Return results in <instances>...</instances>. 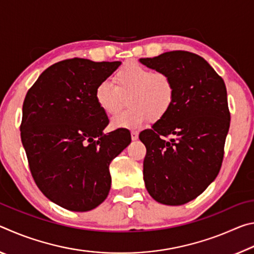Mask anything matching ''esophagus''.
Instances as JSON below:
<instances>
[{
  "label": "esophagus",
  "instance_id": "esophagus-1",
  "mask_svg": "<svg viewBox=\"0 0 254 254\" xmlns=\"http://www.w3.org/2000/svg\"><path fill=\"white\" fill-rule=\"evenodd\" d=\"M137 137H139V132L137 131H131V139L132 140H137Z\"/></svg>",
  "mask_w": 254,
  "mask_h": 254
}]
</instances>
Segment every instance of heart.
Instances as JSON below:
<instances>
[{"mask_svg": "<svg viewBox=\"0 0 254 254\" xmlns=\"http://www.w3.org/2000/svg\"><path fill=\"white\" fill-rule=\"evenodd\" d=\"M112 82L98 83L94 97L107 117L117 114L127 98L130 106L112 120L115 127H140L153 117L162 118L175 100V85L170 76L136 62L120 67L112 77Z\"/></svg>", "mask_w": 254, "mask_h": 254, "instance_id": "heart-1", "label": "heart"}]
</instances>
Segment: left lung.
I'll list each match as a JSON object with an SVG mask.
<instances>
[{
  "instance_id": "left-lung-1",
  "label": "left lung",
  "mask_w": 254,
  "mask_h": 254,
  "mask_svg": "<svg viewBox=\"0 0 254 254\" xmlns=\"http://www.w3.org/2000/svg\"><path fill=\"white\" fill-rule=\"evenodd\" d=\"M140 62L168 74L175 85L169 111L139 135L147 148L145 188L158 203L186 204L214 182L222 167L231 121L225 83L203 57L189 51Z\"/></svg>"
}]
</instances>
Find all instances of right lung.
Listing matches in <instances>:
<instances>
[{"label":"right lung","instance_id":"add662e5","mask_svg":"<svg viewBox=\"0 0 254 254\" xmlns=\"http://www.w3.org/2000/svg\"><path fill=\"white\" fill-rule=\"evenodd\" d=\"M120 65L62 60L25 95L20 130L30 171L42 194L66 209L87 212L105 200L110 163L131 142L127 128L103 132L110 121L94 97Z\"/></svg>","mask_w":254,"mask_h":254}]
</instances>
